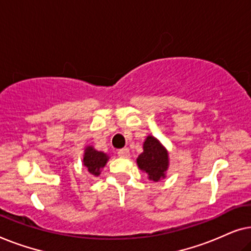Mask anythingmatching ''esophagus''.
<instances>
[{"label": "esophagus", "instance_id": "obj_1", "mask_svg": "<svg viewBox=\"0 0 251 251\" xmlns=\"http://www.w3.org/2000/svg\"><path fill=\"white\" fill-rule=\"evenodd\" d=\"M118 155L120 157H123V159H128V157L130 156V152L128 149H122V150L118 151Z\"/></svg>", "mask_w": 251, "mask_h": 251}]
</instances>
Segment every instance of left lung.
I'll use <instances>...</instances> for the list:
<instances>
[{
	"instance_id": "1",
	"label": "left lung",
	"mask_w": 251,
	"mask_h": 251,
	"mask_svg": "<svg viewBox=\"0 0 251 251\" xmlns=\"http://www.w3.org/2000/svg\"><path fill=\"white\" fill-rule=\"evenodd\" d=\"M144 152L137 157L139 169L145 171L153 181H159L166 177L169 167L168 151L153 136H147L143 145Z\"/></svg>"
}]
</instances>
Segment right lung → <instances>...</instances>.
<instances>
[{
    "label": "right lung",
    "instance_id": "obj_1",
    "mask_svg": "<svg viewBox=\"0 0 251 251\" xmlns=\"http://www.w3.org/2000/svg\"><path fill=\"white\" fill-rule=\"evenodd\" d=\"M108 155L104 152H99L92 146H87L84 150L83 164L87 167L89 173L94 176H99L101 169L108 161Z\"/></svg>",
    "mask_w": 251,
    "mask_h": 251
}]
</instances>
